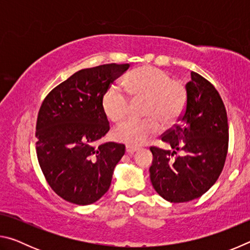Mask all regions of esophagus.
I'll use <instances>...</instances> for the list:
<instances>
[{"label": "esophagus", "instance_id": "1", "mask_svg": "<svg viewBox=\"0 0 250 250\" xmlns=\"http://www.w3.org/2000/svg\"><path fill=\"white\" fill-rule=\"evenodd\" d=\"M137 150H138V149H137V147H135V146H128V145L125 146V152H126V153H128V154H133L134 152L137 151Z\"/></svg>", "mask_w": 250, "mask_h": 250}]
</instances>
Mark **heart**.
Segmentation results:
<instances>
[{
	"label": "heart",
	"mask_w": 250,
	"mask_h": 250,
	"mask_svg": "<svg viewBox=\"0 0 250 250\" xmlns=\"http://www.w3.org/2000/svg\"><path fill=\"white\" fill-rule=\"evenodd\" d=\"M124 89L131 98H146L145 120L125 119L112 130L115 140L128 146H139L151 140L161 130L157 118L166 124L177 119L186 104V88L181 82L172 80L166 70L153 66H143L126 76ZM104 115L111 121L125 116L129 99L119 86L112 84L105 90L100 100Z\"/></svg>",
	"instance_id": "heart-1"
}]
</instances>
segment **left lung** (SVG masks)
<instances>
[{"label": "left lung", "instance_id": "left-lung-1", "mask_svg": "<svg viewBox=\"0 0 250 250\" xmlns=\"http://www.w3.org/2000/svg\"><path fill=\"white\" fill-rule=\"evenodd\" d=\"M191 78L179 125L162 135L170 149H150L151 183L171 203L189 202L208 191L221 175L228 150L227 113L221 96L201 75L192 71ZM177 151L181 156H176Z\"/></svg>", "mask_w": 250, "mask_h": 250}]
</instances>
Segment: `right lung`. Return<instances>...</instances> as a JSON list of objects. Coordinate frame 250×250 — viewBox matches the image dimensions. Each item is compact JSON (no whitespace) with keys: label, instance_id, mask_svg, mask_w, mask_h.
Returning a JSON list of instances; mask_svg holds the SVG:
<instances>
[{"label":"right lung","instance_id":"obj_1","mask_svg":"<svg viewBox=\"0 0 250 250\" xmlns=\"http://www.w3.org/2000/svg\"><path fill=\"white\" fill-rule=\"evenodd\" d=\"M129 64H105L78 70L49 92L36 124V150L50 188L65 201L89 205L110 188L125 145L96 143L110 129L101 96Z\"/></svg>","mask_w":250,"mask_h":250}]
</instances>
